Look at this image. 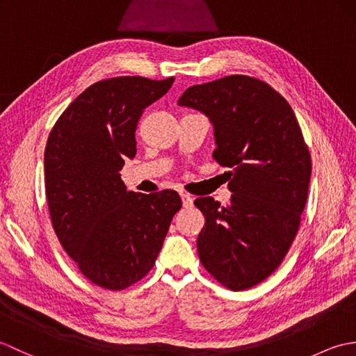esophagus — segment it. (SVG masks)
I'll return each mask as SVG.
<instances>
[{"instance_id": "obj_1", "label": "esophagus", "mask_w": 356, "mask_h": 356, "mask_svg": "<svg viewBox=\"0 0 356 356\" xmlns=\"http://www.w3.org/2000/svg\"><path fill=\"white\" fill-rule=\"evenodd\" d=\"M180 197H182L184 208H191L194 205V199L188 193H182V194H180Z\"/></svg>"}]
</instances>
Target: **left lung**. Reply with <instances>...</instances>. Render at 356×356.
Here are the masks:
<instances>
[{
	"label": "left lung",
	"instance_id": "obj_1",
	"mask_svg": "<svg viewBox=\"0 0 356 356\" xmlns=\"http://www.w3.org/2000/svg\"><path fill=\"white\" fill-rule=\"evenodd\" d=\"M177 104L209 118L213 156L231 168L228 207L194 202L205 216L200 261L223 286L249 289L283 261L307 200L312 163L297 118L282 95L245 74L193 86Z\"/></svg>",
	"mask_w": 356,
	"mask_h": 356
}]
</instances>
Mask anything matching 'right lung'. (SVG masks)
<instances>
[{
	"label": "right lung",
	"instance_id": "obj_1",
	"mask_svg": "<svg viewBox=\"0 0 356 356\" xmlns=\"http://www.w3.org/2000/svg\"><path fill=\"white\" fill-rule=\"evenodd\" d=\"M174 78L119 76L96 82L65 108L44 153L53 229L90 282L122 291L153 268L182 200L172 190L127 191L120 170L136 156L143 110Z\"/></svg>",
	"mask_w": 356,
	"mask_h": 356
}]
</instances>
